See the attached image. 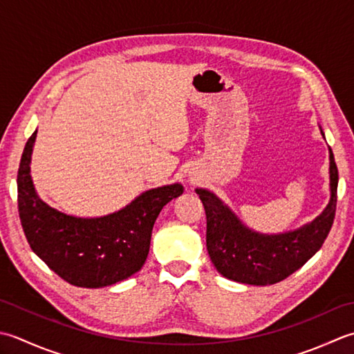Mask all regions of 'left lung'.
<instances>
[{
	"instance_id": "1",
	"label": "left lung",
	"mask_w": 354,
	"mask_h": 354,
	"mask_svg": "<svg viewBox=\"0 0 354 354\" xmlns=\"http://www.w3.org/2000/svg\"><path fill=\"white\" fill-rule=\"evenodd\" d=\"M322 133V129H321ZM324 136V133H322ZM337 167L330 149V201L312 223L286 234H258L244 226L207 189H196L206 212V248L223 277L250 286L279 283L302 268L326 241L335 220Z\"/></svg>"
}]
</instances>
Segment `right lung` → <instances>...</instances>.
<instances>
[{
    "label": "right lung",
    "mask_w": 354,
    "mask_h": 354,
    "mask_svg": "<svg viewBox=\"0 0 354 354\" xmlns=\"http://www.w3.org/2000/svg\"><path fill=\"white\" fill-rule=\"evenodd\" d=\"M36 131L18 169V212L32 250L56 275L76 287L97 288L134 275L145 264L151 232L163 206L183 194L180 183L140 194L118 212L81 218L44 203L35 191L30 160Z\"/></svg>",
    "instance_id": "add662e5"
}]
</instances>
